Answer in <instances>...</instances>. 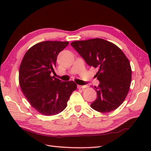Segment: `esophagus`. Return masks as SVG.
Returning <instances> with one entry per match:
<instances>
[{
	"mask_svg": "<svg viewBox=\"0 0 151 151\" xmlns=\"http://www.w3.org/2000/svg\"><path fill=\"white\" fill-rule=\"evenodd\" d=\"M87 88V86H80V85H78V88L79 89H85Z\"/></svg>",
	"mask_w": 151,
	"mask_h": 151,
	"instance_id": "1",
	"label": "esophagus"
}]
</instances>
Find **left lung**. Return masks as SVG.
Returning a JSON list of instances; mask_svg holds the SVG:
<instances>
[{"label": "left lung", "instance_id": "obj_1", "mask_svg": "<svg viewBox=\"0 0 151 151\" xmlns=\"http://www.w3.org/2000/svg\"><path fill=\"white\" fill-rule=\"evenodd\" d=\"M70 45L88 65L98 69L95 76L100 84L95 87L97 97L91 107L101 113L117 109L130 89L132 69L129 59L117 45L100 38L75 41Z\"/></svg>", "mask_w": 151, "mask_h": 151}]
</instances>
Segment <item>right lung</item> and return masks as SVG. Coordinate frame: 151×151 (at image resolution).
Returning a JSON list of instances; mask_svg holds the SVG:
<instances>
[{"instance_id":"obj_1","label":"right lung","mask_w":151,"mask_h":151,"mask_svg":"<svg viewBox=\"0 0 151 151\" xmlns=\"http://www.w3.org/2000/svg\"><path fill=\"white\" fill-rule=\"evenodd\" d=\"M68 41H46L30 47L22 60L19 71V86L30 104L43 115H54L67 106L75 82H62L54 73L58 54Z\"/></svg>"}]
</instances>
